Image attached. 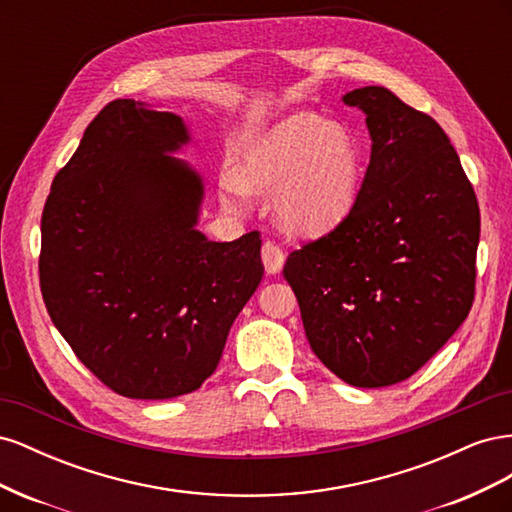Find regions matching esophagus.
<instances>
[{"label": "esophagus", "instance_id": "1", "mask_svg": "<svg viewBox=\"0 0 512 512\" xmlns=\"http://www.w3.org/2000/svg\"><path fill=\"white\" fill-rule=\"evenodd\" d=\"M260 256H262V265H265L267 273H277L282 269L284 260H286V254L284 250L277 243L273 241H265L262 243V250H260Z\"/></svg>", "mask_w": 512, "mask_h": 512}]
</instances>
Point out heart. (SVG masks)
<instances>
[{
    "label": "heart",
    "instance_id": "obj_1",
    "mask_svg": "<svg viewBox=\"0 0 512 512\" xmlns=\"http://www.w3.org/2000/svg\"><path fill=\"white\" fill-rule=\"evenodd\" d=\"M359 185V153L337 123L299 113L277 123L247 151L241 181L228 179L224 196L239 207L248 190L274 192L280 222L318 235L350 211Z\"/></svg>",
    "mask_w": 512,
    "mask_h": 512
}]
</instances>
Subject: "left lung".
I'll use <instances>...</instances> for the list:
<instances>
[{
    "mask_svg": "<svg viewBox=\"0 0 512 512\" xmlns=\"http://www.w3.org/2000/svg\"><path fill=\"white\" fill-rule=\"evenodd\" d=\"M367 115L371 158L346 218L286 260L314 354L376 389L410 378L468 318L480 211L436 119L386 87L344 96Z\"/></svg>",
    "mask_w": 512,
    "mask_h": 512,
    "instance_id": "1",
    "label": "left lung"
}]
</instances>
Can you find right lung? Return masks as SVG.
Instances as JSON below:
<instances>
[{"label": "right lung", "mask_w": 512, "mask_h": 512, "mask_svg": "<svg viewBox=\"0 0 512 512\" xmlns=\"http://www.w3.org/2000/svg\"><path fill=\"white\" fill-rule=\"evenodd\" d=\"M181 117L113 100L89 123L42 211L40 290L79 361L132 399L196 391L262 280L260 232H198L203 183L166 156Z\"/></svg>", "instance_id": "add662e5"}]
</instances>
